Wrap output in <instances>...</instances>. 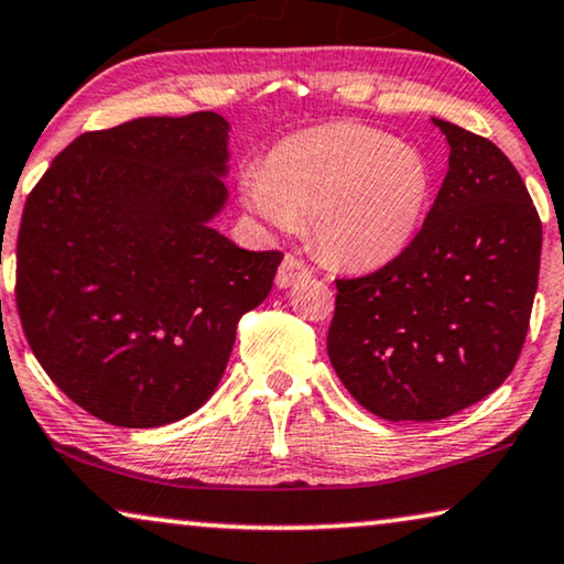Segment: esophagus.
I'll use <instances>...</instances> for the list:
<instances>
[{"label": "esophagus", "mask_w": 564, "mask_h": 564, "mask_svg": "<svg viewBox=\"0 0 564 564\" xmlns=\"http://www.w3.org/2000/svg\"><path fill=\"white\" fill-rule=\"evenodd\" d=\"M306 279H312V268H308L304 260L296 256H285L281 268H279V275H275V283H279L281 289H289V285L306 281Z\"/></svg>", "instance_id": "34e87169"}]
</instances>
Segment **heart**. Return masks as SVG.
<instances>
[{"instance_id": "obj_1", "label": "heart", "mask_w": 564, "mask_h": 564, "mask_svg": "<svg viewBox=\"0 0 564 564\" xmlns=\"http://www.w3.org/2000/svg\"><path fill=\"white\" fill-rule=\"evenodd\" d=\"M430 165L416 148L362 124H327L275 145L248 169L240 196L289 232L312 219L316 248L339 265L380 268L414 242L430 204Z\"/></svg>"}]
</instances>
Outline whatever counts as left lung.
Masks as SVG:
<instances>
[{
    "instance_id": "1",
    "label": "left lung",
    "mask_w": 564,
    "mask_h": 564,
    "mask_svg": "<svg viewBox=\"0 0 564 564\" xmlns=\"http://www.w3.org/2000/svg\"><path fill=\"white\" fill-rule=\"evenodd\" d=\"M434 124L449 171L414 242L335 281L332 368L388 422H437L494 393L519 360L539 281L542 221L519 171L488 138Z\"/></svg>"
}]
</instances>
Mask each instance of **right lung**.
Instances as JSON below:
<instances>
[{
    "mask_svg": "<svg viewBox=\"0 0 564 564\" xmlns=\"http://www.w3.org/2000/svg\"><path fill=\"white\" fill-rule=\"evenodd\" d=\"M217 112L138 117L61 150L22 212L18 312L37 362L91 416L150 430L219 386L237 322L283 252L209 227L227 202Z\"/></svg>",
    "mask_w": 564,
    "mask_h": 564,
    "instance_id": "1",
    "label": "right lung"
}]
</instances>
